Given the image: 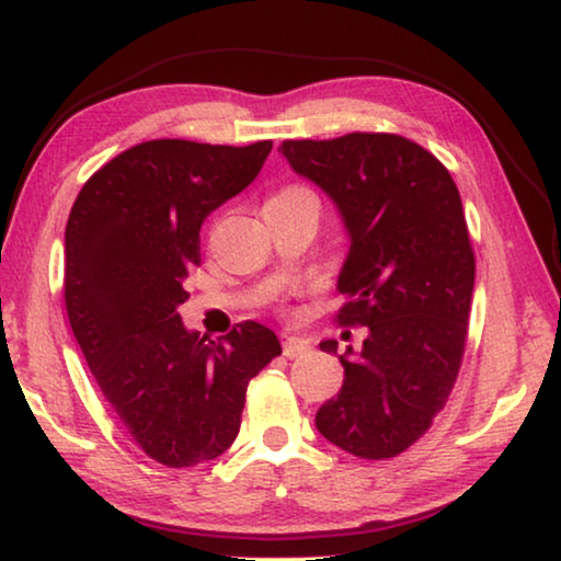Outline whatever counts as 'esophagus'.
Returning a JSON list of instances; mask_svg holds the SVG:
<instances>
[{
    "label": "esophagus",
    "mask_w": 561,
    "mask_h": 561,
    "mask_svg": "<svg viewBox=\"0 0 561 561\" xmlns=\"http://www.w3.org/2000/svg\"><path fill=\"white\" fill-rule=\"evenodd\" d=\"M306 351H308V343L304 339L286 335V341H283V356L286 358H298V356H304Z\"/></svg>",
    "instance_id": "esophagus-1"
}]
</instances>
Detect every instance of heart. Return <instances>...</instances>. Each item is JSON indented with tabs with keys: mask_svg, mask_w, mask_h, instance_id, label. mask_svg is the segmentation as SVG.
I'll return each instance as SVG.
<instances>
[{
	"mask_svg": "<svg viewBox=\"0 0 561 561\" xmlns=\"http://www.w3.org/2000/svg\"><path fill=\"white\" fill-rule=\"evenodd\" d=\"M290 201H316V195L306 185H283L278 193L268 197V203H290Z\"/></svg>",
	"mask_w": 561,
	"mask_h": 561,
	"instance_id": "b5f03b06",
	"label": "heart"
}]
</instances>
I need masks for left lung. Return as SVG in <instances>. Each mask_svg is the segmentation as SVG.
<instances>
[{"mask_svg":"<svg viewBox=\"0 0 561 561\" xmlns=\"http://www.w3.org/2000/svg\"><path fill=\"white\" fill-rule=\"evenodd\" d=\"M290 168L339 205L351 248L339 275V325H366L360 353L316 426L358 459H393L446 407L469 335L473 248L454 178L393 133L283 140ZM321 351L339 353V341Z\"/></svg>","mask_w":561,"mask_h":561,"instance_id":"8db88e82","label":"left lung"}]
</instances>
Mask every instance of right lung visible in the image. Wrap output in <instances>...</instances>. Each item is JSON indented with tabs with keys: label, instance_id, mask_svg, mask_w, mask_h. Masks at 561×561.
Here are the masks:
<instances>
[{
	"label": "right lung",
	"instance_id": "right-lung-1",
	"mask_svg": "<svg viewBox=\"0 0 561 561\" xmlns=\"http://www.w3.org/2000/svg\"><path fill=\"white\" fill-rule=\"evenodd\" d=\"M273 148L150 140L82 185L65 230V308L75 339L133 442L162 467H197L236 442L251 378L280 356L255 321L185 331L178 306L201 265V226L248 187Z\"/></svg>",
	"mask_w": 561,
	"mask_h": 561
}]
</instances>
